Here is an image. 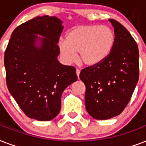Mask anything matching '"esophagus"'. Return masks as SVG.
<instances>
[{
	"instance_id": "1",
	"label": "esophagus",
	"mask_w": 146,
	"mask_h": 146,
	"mask_svg": "<svg viewBox=\"0 0 146 146\" xmlns=\"http://www.w3.org/2000/svg\"><path fill=\"white\" fill-rule=\"evenodd\" d=\"M80 72H81V70L79 69V68H77V69H76V74H77V76H78V77H79Z\"/></svg>"
}]
</instances>
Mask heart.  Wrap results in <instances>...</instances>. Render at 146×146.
<instances>
[{
    "mask_svg": "<svg viewBox=\"0 0 146 146\" xmlns=\"http://www.w3.org/2000/svg\"><path fill=\"white\" fill-rule=\"evenodd\" d=\"M115 33L107 26L81 25L72 28L65 35V42L58 43L59 52L66 62L74 61L76 53L81 62L94 66L104 61L115 44Z\"/></svg>",
    "mask_w": 146,
    "mask_h": 146,
    "instance_id": "b5f03b06",
    "label": "heart"
}]
</instances>
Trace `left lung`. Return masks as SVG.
Listing matches in <instances>:
<instances>
[{
	"instance_id": "left-lung-1",
	"label": "left lung",
	"mask_w": 146,
	"mask_h": 146,
	"mask_svg": "<svg viewBox=\"0 0 146 146\" xmlns=\"http://www.w3.org/2000/svg\"><path fill=\"white\" fill-rule=\"evenodd\" d=\"M115 44L102 62L81 70L86 87L85 107L96 119H107L123 111L139 81V48L128 30L113 19Z\"/></svg>"
}]
</instances>
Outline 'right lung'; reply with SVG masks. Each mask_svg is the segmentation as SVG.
Masks as SVG:
<instances>
[{
	"label": "right lung",
	"mask_w": 146,
	"mask_h": 146,
	"mask_svg": "<svg viewBox=\"0 0 146 146\" xmlns=\"http://www.w3.org/2000/svg\"><path fill=\"white\" fill-rule=\"evenodd\" d=\"M62 23L49 16L23 23L13 30L4 52L10 93L28 117L39 121L57 116L62 92L78 80L75 68L58 61Z\"/></svg>",
	"instance_id": "add662e5"
}]
</instances>
